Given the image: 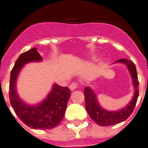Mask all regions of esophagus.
Segmentation results:
<instances>
[{
	"label": "esophagus",
	"mask_w": 148,
	"mask_h": 148,
	"mask_svg": "<svg viewBox=\"0 0 148 148\" xmlns=\"http://www.w3.org/2000/svg\"><path fill=\"white\" fill-rule=\"evenodd\" d=\"M77 86H78V84H77V83L72 82L71 84H70V85H69V89L71 90H74L77 88Z\"/></svg>",
	"instance_id": "34e87169"
}]
</instances>
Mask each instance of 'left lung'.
<instances>
[{
	"label": "left lung",
	"mask_w": 148,
	"mask_h": 148,
	"mask_svg": "<svg viewBox=\"0 0 148 148\" xmlns=\"http://www.w3.org/2000/svg\"><path fill=\"white\" fill-rule=\"evenodd\" d=\"M115 63H122L127 65L129 71L130 72L131 76L132 79L133 86L135 88L134 96L132 97L130 103L121 110L115 112H109L103 109L99 106L95 93L91 88L86 87L84 90V98H85V108L90 118L97 124L102 127L106 126H112L117 124L126 121L134 110L138 97V79L137 71H136V65L132 60L127 59H120L115 61Z\"/></svg>",
	"instance_id": "left-lung-1"
}]
</instances>
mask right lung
Wrapping results in <instances>:
<instances>
[{
    "mask_svg": "<svg viewBox=\"0 0 148 148\" xmlns=\"http://www.w3.org/2000/svg\"><path fill=\"white\" fill-rule=\"evenodd\" d=\"M42 57L36 48L22 53L15 63L10 73L9 97L10 104L18 117L29 127L36 130H49L57 127L65 114L70 90L55 84L46 99L36 106H29L22 102L16 92L18 75L27 63L40 61Z\"/></svg>",
    "mask_w": 148,
    "mask_h": 148,
    "instance_id": "add662e5",
    "label": "right lung"
}]
</instances>
